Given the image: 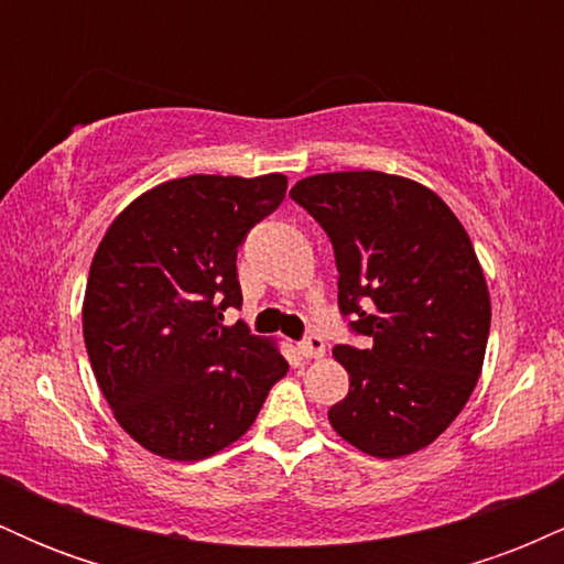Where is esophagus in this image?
Listing matches in <instances>:
<instances>
[{
	"instance_id": "1",
	"label": "esophagus",
	"mask_w": 564,
	"mask_h": 564,
	"mask_svg": "<svg viewBox=\"0 0 564 564\" xmlns=\"http://www.w3.org/2000/svg\"><path fill=\"white\" fill-rule=\"evenodd\" d=\"M300 352L304 358H323L326 355V341L318 334H310L307 339L300 341Z\"/></svg>"
}]
</instances>
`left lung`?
Returning a JSON list of instances; mask_svg holds the SVG:
<instances>
[{
	"instance_id": "8db88e82",
	"label": "left lung",
	"mask_w": 564,
	"mask_h": 564,
	"mask_svg": "<svg viewBox=\"0 0 564 564\" xmlns=\"http://www.w3.org/2000/svg\"><path fill=\"white\" fill-rule=\"evenodd\" d=\"M289 196L332 238L341 315L373 339L334 347L349 392L328 422L368 456L426 448L467 405L488 345L490 294L467 230L398 174H313Z\"/></svg>"
}]
</instances>
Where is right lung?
<instances>
[{
  "label": "right lung",
  "mask_w": 564,
  "mask_h": 564,
  "mask_svg": "<svg viewBox=\"0 0 564 564\" xmlns=\"http://www.w3.org/2000/svg\"><path fill=\"white\" fill-rule=\"evenodd\" d=\"M286 198L283 174H191L151 187L113 219L84 291V345L116 422L142 448L200 462L254 424L289 364L249 326L236 257Z\"/></svg>",
  "instance_id": "add662e5"
}]
</instances>
